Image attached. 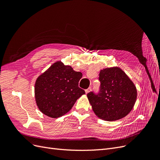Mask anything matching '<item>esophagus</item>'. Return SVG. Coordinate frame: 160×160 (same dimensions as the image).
<instances>
[{"mask_svg":"<svg viewBox=\"0 0 160 160\" xmlns=\"http://www.w3.org/2000/svg\"><path fill=\"white\" fill-rule=\"evenodd\" d=\"M91 90V88L90 87V88H89L88 89H85V93H86V94H88L89 92Z\"/></svg>","mask_w":160,"mask_h":160,"instance_id":"1","label":"esophagus"}]
</instances>
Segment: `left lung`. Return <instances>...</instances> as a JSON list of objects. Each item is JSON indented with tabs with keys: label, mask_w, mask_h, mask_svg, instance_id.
<instances>
[{
	"label": "left lung",
	"mask_w": 160,
	"mask_h": 160,
	"mask_svg": "<svg viewBox=\"0 0 160 160\" xmlns=\"http://www.w3.org/2000/svg\"><path fill=\"white\" fill-rule=\"evenodd\" d=\"M99 80L98 93H88L95 115L109 122L125 117L133 109L137 98V89L133 82L119 67L101 70Z\"/></svg>",
	"instance_id": "1"
}]
</instances>
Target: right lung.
Returning a JSON list of instances; mask_svg holds the SVG:
<instances>
[{
    "instance_id": "1",
    "label": "right lung",
    "mask_w": 160,
    "mask_h": 160,
    "mask_svg": "<svg viewBox=\"0 0 160 160\" xmlns=\"http://www.w3.org/2000/svg\"><path fill=\"white\" fill-rule=\"evenodd\" d=\"M81 77V72L75 71L61 61L52 64L36 81L35 95L39 110L52 118L67 113L85 93L79 88Z\"/></svg>"
}]
</instances>
